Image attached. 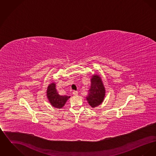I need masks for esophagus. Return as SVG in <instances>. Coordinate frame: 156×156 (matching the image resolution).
I'll return each mask as SVG.
<instances>
[{
    "label": "esophagus",
    "mask_w": 156,
    "mask_h": 156,
    "mask_svg": "<svg viewBox=\"0 0 156 156\" xmlns=\"http://www.w3.org/2000/svg\"><path fill=\"white\" fill-rule=\"evenodd\" d=\"M73 95H78V92L76 91V90H73Z\"/></svg>",
    "instance_id": "obj_1"
}]
</instances>
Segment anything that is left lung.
<instances>
[{
	"label": "left lung",
	"instance_id": "1",
	"mask_svg": "<svg viewBox=\"0 0 156 156\" xmlns=\"http://www.w3.org/2000/svg\"><path fill=\"white\" fill-rule=\"evenodd\" d=\"M90 82L89 93L86 99L92 108H95L102 103L105 96V89L99 75H92Z\"/></svg>",
	"mask_w": 156,
	"mask_h": 156
}]
</instances>
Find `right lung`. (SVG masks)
<instances>
[{
  "instance_id": "1",
  "label": "right lung",
  "mask_w": 156,
  "mask_h": 156,
  "mask_svg": "<svg viewBox=\"0 0 156 156\" xmlns=\"http://www.w3.org/2000/svg\"><path fill=\"white\" fill-rule=\"evenodd\" d=\"M47 97L52 106L61 109L66 103L67 100L70 98L68 96L59 95L55 88V83L52 82L50 83L47 90Z\"/></svg>"
}]
</instances>
